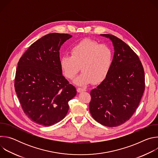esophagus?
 <instances>
[{"mask_svg": "<svg viewBox=\"0 0 158 158\" xmlns=\"http://www.w3.org/2000/svg\"><path fill=\"white\" fill-rule=\"evenodd\" d=\"M86 90L85 89H82V88H80V87H78L77 89V91L78 92V93H82V92H83V91H85Z\"/></svg>", "mask_w": 158, "mask_h": 158, "instance_id": "34e87169", "label": "esophagus"}]
</instances>
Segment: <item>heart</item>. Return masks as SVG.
Masks as SVG:
<instances>
[{
	"label": "heart",
	"mask_w": 158,
	"mask_h": 158,
	"mask_svg": "<svg viewBox=\"0 0 158 158\" xmlns=\"http://www.w3.org/2000/svg\"><path fill=\"white\" fill-rule=\"evenodd\" d=\"M71 54L64 55L60 59V67L64 75L73 79L81 69L82 73L74 83L84 86L103 82L109 74L113 61V52L106 44H100L91 39H84L71 49Z\"/></svg>",
	"instance_id": "heart-1"
}]
</instances>
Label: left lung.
<instances>
[{"mask_svg": "<svg viewBox=\"0 0 158 158\" xmlns=\"http://www.w3.org/2000/svg\"><path fill=\"white\" fill-rule=\"evenodd\" d=\"M101 35L112 43L113 61L106 79L91 91L89 110L99 123L116 127L136 110L144 91V71L138 56L124 42L113 35Z\"/></svg>", "mask_w": 158, "mask_h": 158, "instance_id": "left-lung-1", "label": "left lung"}]
</instances>
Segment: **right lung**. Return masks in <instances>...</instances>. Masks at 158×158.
<instances>
[{
    "label": "right lung",
    "instance_id": "right-lung-1",
    "mask_svg": "<svg viewBox=\"0 0 158 158\" xmlns=\"http://www.w3.org/2000/svg\"><path fill=\"white\" fill-rule=\"evenodd\" d=\"M73 36L51 33L34 42L17 65L15 89L25 114L44 126L54 125L66 116L68 102L77 94L62 76L59 50Z\"/></svg>",
    "mask_w": 158,
    "mask_h": 158
}]
</instances>
